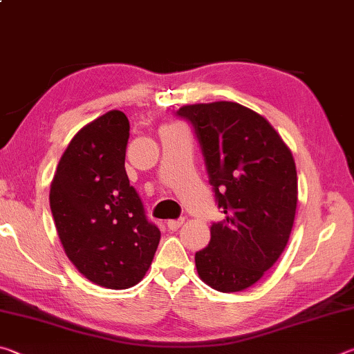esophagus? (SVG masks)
<instances>
[{
	"label": "esophagus",
	"mask_w": 354,
	"mask_h": 354,
	"mask_svg": "<svg viewBox=\"0 0 354 354\" xmlns=\"http://www.w3.org/2000/svg\"><path fill=\"white\" fill-rule=\"evenodd\" d=\"M184 223V218H179V220H169V223H167V226H169L170 231H178L179 227L183 226Z\"/></svg>",
	"instance_id": "1"
}]
</instances>
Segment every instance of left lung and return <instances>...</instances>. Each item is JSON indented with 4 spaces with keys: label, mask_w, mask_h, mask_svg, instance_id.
I'll list each match as a JSON object with an SVG mask.
<instances>
[{
    "label": "left lung",
    "mask_w": 354,
    "mask_h": 354,
    "mask_svg": "<svg viewBox=\"0 0 354 354\" xmlns=\"http://www.w3.org/2000/svg\"><path fill=\"white\" fill-rule=\"evenodd\" d=\"M225 218L195 254L198 277L212 289L241 292L259 281L289 242L298 201L290 148L268 120L234 101L185 104Z\"/></svg>",
    "instance_id": "1"
}]
</instances>
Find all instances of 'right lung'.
Wrapping results in <instances>:
<instances>
[{"label": "right lung", "instance_id": "add662e5", "mask_svg": "<svg viewBox=\"0 0 354 354\" xmlns=\"http://www.w3.org/2000/svg\"><path fill=\"white\" fill-rule=\"evenodd\" d=\"M128 139L129 122L122 111L92 120L68 143L50 189L65 254L88 281L107 289L140 283L160 241L129 185Z\"/></svg>", "mask_w": 354, "mask_h": 354}]
</instances>
